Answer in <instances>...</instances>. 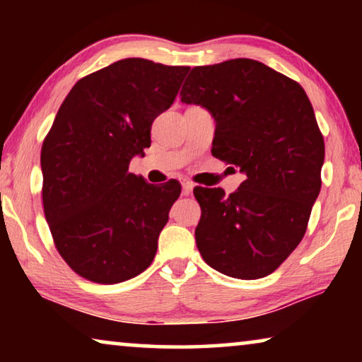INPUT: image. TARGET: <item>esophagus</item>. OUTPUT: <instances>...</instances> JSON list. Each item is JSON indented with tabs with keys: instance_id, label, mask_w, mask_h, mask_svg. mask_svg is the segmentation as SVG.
<instances>
[{
	"instance_id": "1",
	"label": "esophagus",
	"mask_w": 362,
	"mask_h": 362,
	"mask_svg": "<svg viewBox=\"0 0 362 362\" xmlns=\"http://www.w3.org/2000/svg\"><path fill=\"white\" fill-rule=\"evenodd\" d=\"M192 187H194V185H192L191 181H182V194H185V196L191 194Z\"/></svg>"
}]
</instances>
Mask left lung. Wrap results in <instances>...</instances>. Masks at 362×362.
Segmentation results:
<instances>
[{
  "mask_svg": "<svg viewBox=\"0 0 362 362\" xmlns=\"http://www.w3.org/2000/svg\"><path fill=\"white\" fill-rule=\"evenodd\" d=\"M180 95L214 117L212 156L245 175L229 196L194 187L202 259L234 279L270 275L303 239L321 189L325 141L310 98L254 59L194 67Z\"/></svg>",
  "mask_w": 362,
  "mask_h": 362,
  "instance_id": "8db88e82",
  "label": "left lung"
}]
</instances>
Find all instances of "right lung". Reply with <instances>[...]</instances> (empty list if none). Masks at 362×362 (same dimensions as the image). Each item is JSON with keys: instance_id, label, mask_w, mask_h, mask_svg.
I'll use <instances>...</instances> for the list:
<instances>
[{"instance_id": "1", "label": "right lung", "mask_w": 362, "mask_h": 362, "mask_svg": "<svg viewBox=\"0 0 362 362\" xmlns=\"http://www.w3.org/2000/svg\"><path fill=\"white\" fill-rule=\"evenodd\" d=\"M189 67L122 59L78 81L41 150L44 216L66 264L95 284L130 280L155 259L181 185L128 171Z\"/></svg>"}]
</instances>
